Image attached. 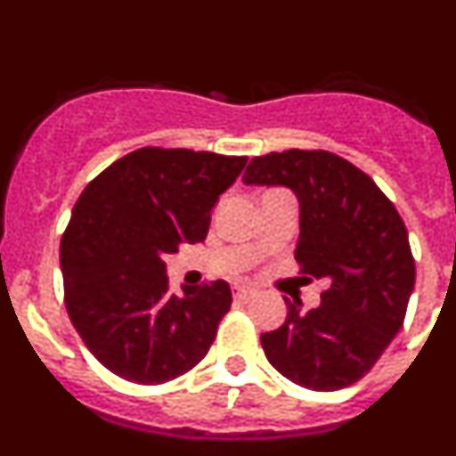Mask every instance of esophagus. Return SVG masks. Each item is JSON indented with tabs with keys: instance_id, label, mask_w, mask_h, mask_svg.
I'll return each instance as SVG.
<instances>
[{
	"instance_id": "obj_1",
	"label": "esophagus",
	"mask_w": 456,
	"mask_h": 456,
	"mask_svg": "<svg viewBox=\"0 0 456 456\" xmlns=\"http://www.w3.org/2000/svg\"><path fill=\"white\" fill-rule=\"evenodd\" d=\"M232 297H235V301H248L251 297H256V289L247 288V285H235L232 288Z\"/></svg>"
}]
</instances>
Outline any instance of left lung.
I'll use <instances>...</instances> for the list:
<instances>
[{
    "label": "left lung",
    "instance_id": "1",
    "mask_svg": "<svg viewBox=\"0 0 456 456\" xmlns=\"http://www.w3.org/2000/svg\"><path fill=\"white\" fill-rule=\"evenodd\" d=\"M241 180L297 193L301 232L294 257L301 273L329 283L308 313L288 301L285 324L260 336L265 356L304 388L329 393L356 384L404 324L416 283L400 212L368 173L329 151L253 157Z\"/></svg>",
    "mask_w": 456,
    "mask_h": 456
}]
</instances>
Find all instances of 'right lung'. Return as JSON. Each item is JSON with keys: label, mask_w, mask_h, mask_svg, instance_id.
<instances>
[{"label": "right lung", "mask_w": 456, "mask_h": 456, "mask_svg": "<svg viewBox=\"0 0 456 456\" xmlns=\"http://www.w3.org/2000/svg\"><path fill=\"white\" fill-rule=\"evenodd\" d=\"M247 157L139 148L93 178L61 237L66 308L109 372L155 386L199 365L231 310L225 281L168 294L164 256L208 237Z\"/></svg>", "instance_id": "obj_1"}]
</instances>
